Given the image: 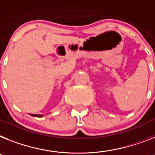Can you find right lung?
Here are the masks:
<instances>
[{"mask_svg": "<svg viewBox=\"0 0 155 155\" xmlns=\"http://www.w3.org/2000/svg\"><path fill=\"white\" fill-rule=\"evenodd\" d=\"M32 116H36V117H42V115H35V114H31Z\"/></svg>", "mask_w": 155, "mask_h": 155, "instance_id": "right-lung-1", "label": "right lung"}]
</instances>
